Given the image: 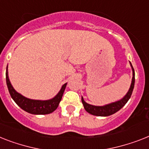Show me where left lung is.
I'll use <instances>...</instances> for the list:
<instances>
[{"label":"left lung","mask_w":149,"mask_h":149,"mask_svg":"<svg viewBox=\"0 0 149 149\" xmlns=\"http://www.w3.org/2000/svg\"><path fill=\"white\" fill-rule=\"evenodd\" d=\"M131 67L132 69V83H131V86H130V90L127 92V94L125 95L123 98H122L121 100H118V101L114 102V103H111V104H107L104 106H94L91 105L89 104H87L84 100V98L81 97L82 104L84 105V107L85 109V110L89 113L94 115V116H110L112 114L115 113L117 111L121 109L123 107L125 106V104L127 103V101L131 97V95L132 94V91H133L134 85H135V71L132 67V64L130 63Z\"/></svg>","instance_id":"left-lung-1"}]
</instances>
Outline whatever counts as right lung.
<instances>
[{
  "instance_id": "add662e5",
  "label": "right lung",
  "mask_w": 149,
  "mask_h": 149,
  "mask_svg": "<svg viewBox=\"0 0 149 149\" xmlns=\"http://www.w3.org/2000/svg\"><path fill=\"white\" fill-rule=\"evenodd\" d=\"M6 81H7V88H8L10 94L16 104L26 112L31 114H35V115L49 114L55 111L58 107V104L61 101L63 93L67 85V83L63 84L60 91L52 99L47 100H32L25 97L16 91L13 88V86L11 85L9 77H8L7 67V72H6Z\"/></svg>"
}]
</instances>
